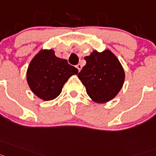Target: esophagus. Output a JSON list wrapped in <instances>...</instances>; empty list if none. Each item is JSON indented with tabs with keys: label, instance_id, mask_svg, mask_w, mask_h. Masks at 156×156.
I'll return each instance as SVG.
<instances>
[{
	"label": "esophagus",
	"instance_id": "obj_1",
	"mask_svg": "<svg viewBox=\"0 0 156 156\" xmlns=\"http://www.w3.org/2000/svg\"><path fill=\"white\" fill-rule=\"evenodd\" d=\"M76 67H77V68H78V71H80V70H82V64H81V63H78V64L77 65V66H76Z\"/></svg>",
	"mask_w": 156,
	"mask_h": 156
}]
</instances>
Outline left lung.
<instances>
[{"label": "left lung", "instance_id": "1", "mask_svg": "<svg viewBox=\"0 0 156 156\" xmlns=\"http://www.w3.org/2000/svg\"><path fill=\"white\" fill-rule=\"evenodd\" d=\"M86 64L78 76L86 93L94 102L111 101L122 87L125 72L115 55L110 50L93 51L85 57Z\"/></svg>", "mask_w": 156, "mask_h": 156}]
</instances>
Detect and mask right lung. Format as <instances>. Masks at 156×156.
<instances>
[{"mask_svg": "<svg viewBox=\"0 0 156 156\" xmlns=\"http://www.w3.org/2000/svg\"><path fill=\"white\" fill-rule=\"evenodd\" d=\"M78 73L66 59L56 57L52 49L41 50L30 63L27 80L32 92L47 101L56 98L65 82Z\"/></svg>", "mask_w": 156, "mask_h": 156, "instance_id": "obj_1", "label": "right lung"}]
</instances>
